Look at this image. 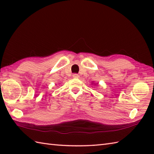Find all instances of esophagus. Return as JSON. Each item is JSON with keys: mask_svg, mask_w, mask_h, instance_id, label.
Masks as SVG:
<instances>
[{"mask_svg": "<svg viewBox=\"0 0 154 154\" xmlns=\"http://www.w3.org/2000/svg\"><path fill=\"white\" fill-rule=\"evenodd\" d=\"M73 77L76 79V78H79V75H78V74H77V73H75V74L73 75Z\"/></svg>", "mask_w": 154, "mask_h": 154, "instance_id": "esophagus-1", "label": "esophagus"}]
</instances>
